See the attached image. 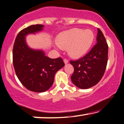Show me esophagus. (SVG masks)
Listing matches in <instances>:
<instances>
[{"label":"esophagus","instance_id":"1","mask_svg":"<svg viewBox=\"0 0 124 124\" xmlns=\"http://www.w3.org/2000/svg\"><path fill=\"white\" fill-rule=\"evenodd\" d=\"M63 62H64L65 64H67V63H68V62H69V61H68V60H67V59H65L64 60H63Z\"/></svg>","mask_w":124,"mask_h":124}]
</instances>
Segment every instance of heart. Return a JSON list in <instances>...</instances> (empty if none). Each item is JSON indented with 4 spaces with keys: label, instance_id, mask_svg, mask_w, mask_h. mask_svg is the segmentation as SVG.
Listing matches in <instances>:
<instances>
[{
    "label": "heart",
    "instance_id": "1",
    "mask_svg": "<svg viewBox=\"0 0 124 124\" xmlns=\"http://www.w3.org/2000/svg\"><path fill=\"white\" fill-rule=\"evenodd\" d=\"M95 39V34L91 29L74 28L60 33L54 46L56 49L61 47L68 48L70 56L79 58L89 51Z\"/></svg>",
    "mask_w": 124,
    "mask_h": 124
}]
</instances>
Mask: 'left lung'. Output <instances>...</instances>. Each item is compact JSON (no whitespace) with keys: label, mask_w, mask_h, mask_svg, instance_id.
<instances>
[{"label":"left lung","mask_w":124,"mask_h":124,"mask_svg":"<svg viewBox=\"0 0 124 124\" xmlns=\"http://www.w3.org/2000/svg\"><path fill=\"white\" fill-rule=\"evenodd\" d=\"M96 41V44L85 56L75 61H70L74 68L71 81L81 89H88L96 85L105 71L108 46L100 29H98Z\"/></svg>","instance_id":"left-lung-1"}]
</instances>
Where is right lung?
<instances>
[{"instance_id": "add662e5", "label": "right lung", "mask_w": 124, "mask_h": 124, "mask_svg": "<svg viewBox=\"0 0 124 124\" xmlns=\"http://www.w3.org/2000/svg\"><path fill=\"white\" fill-rule=\"evenodd\" d=\"M42 24H33L17 34L13 48V63L16 75L28 90L43 92L49 89L57 71L65 66L61 58L51 59L42 50L28 46L25 37L43 30Z\"/></svg>"}]
</instances>
